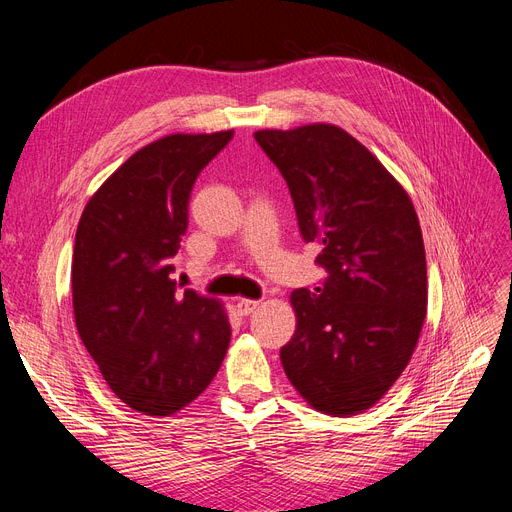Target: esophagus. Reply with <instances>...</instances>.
Segmentation results:
<instances>
[{
    "mask_svg": "<svg viewBox=\"0 0 512 512\" xmlns=\"http://www.w3.org/2000/svg\"><path fill=\"white\" fill-rule=\"evenodd\" d=\"M236 309H238V313L240 315H251L253 311H257L259 309V301H251V299H240L238 303H236Z\"/></svg>",
    "mask_w": 512,
    "mask_h": 512,
    "instance_id": "obj_1",
    "label": "esophagus"
}]
</instances>
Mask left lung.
<instances>
[{
  "instance_id": "8db88e82",
  "label": "left lung",
  "mask_w": 512,
  "mask_h": 512,
  "mask_svg": "<svg viewBox=\"0 0 512 512\" xmlns=\"http://www.w3.org/2000/svg\"><path fill=\"white\" fill-rule=\"evenodd\" d=\"M255 141L282 172L305 242L328 272L297 288V330L280 359L315 411L334 417L373 407L400 378L427 313L419 218L402 184L336 124L265 128Z\"/></svg>"
}]
</instances>
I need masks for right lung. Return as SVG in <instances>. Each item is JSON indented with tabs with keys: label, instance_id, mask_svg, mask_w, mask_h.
<instances>
[{
	"label": "right lung",
	"instance_id": "obj_1",
	"mask_svg": "<svg viewBox=\"0 0 512 512\" xmlns=\"http://www.w3.org/2000/svg\"><path fill=\"white\" fill-rule=\"evenodd\" d=\"M234 130L168 134L137 153L89 199L76 228L72 305L80 340L130 409L170 417L211 384L228 344L224 305L176 294L172 257L188 226L199 172Z\"/></svg>",
	"mask_w": 512,
	"mask_h": 512
}]
</instances>
